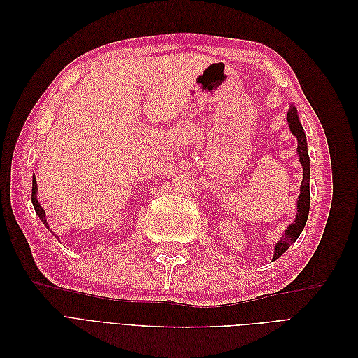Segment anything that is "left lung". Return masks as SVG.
Wrapping results in <instances>:
<instances>
[{
    "instance_id": "left-lung-1",
    "label": "left lung",
    "mask_w": 358,
    "mask_h": 358,
    "mask_svg": "<svg viewBox=\"0 0 358 358\" xmlns=\"http://www.w3.org/2000/svg\"><path fill=\"white\" fill-rule=\"evenodd\" d=\"M287 121L289 125L291 133L297 137V152H299V161L303 167V180L300 187V196L297 200V215L296 220L292 221L291 225L287 227L285 233L280 237V241L275 245V254L273 259H278L282 255L287 249L297 241V237L303 231L308 221L309 215V204H310V192H309V179H310V169H309V155H308V143L306 136L303 131V127L299 121L297 109L294 106H289V110L287 113Z\"/></svg>"
}]
</instances>
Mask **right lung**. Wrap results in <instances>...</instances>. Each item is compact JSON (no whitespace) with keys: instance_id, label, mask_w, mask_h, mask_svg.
Wrapping results in <instances>:
<instances>
[{"instance_id":"obj_1","label":"right lung","mask_w":358,"mask_h":358,"mask_svg":"<svg viewBox=\"0 0 358 358\" xmlns=\"http://www.w3.org/2000/svg\"><path fill=\"white\" fill-rule=\"evenodd\" d=\"M31 201H32V206H34V209H36V213L38 215V218H40V221L45 224L46 227H48V230H49V224H48V221H46V212L43 210V208L40 206V203H38V200H37V180H36V178L32 176V192H31ZM52 233V231H50ZM57 237V236H55Z\"/></svg>"}]
</instances>
